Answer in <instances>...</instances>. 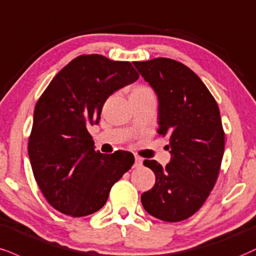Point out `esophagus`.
<instances>
[{
  "instance_id": "esophagus-1",
  "label": "esophagus",
  "mask_w": 256,
  "mask_h": 256,
  "mask_svg": "<svg viewBox=\"0 0 256 256\" xmlns=\"http://www.w3.org/2000/svg\"><path fill=\"white\" fill-rule=\"evenodd\" d=\"M143 164V160H142L140 156H134V167L136 168H138V167H140V166Z\"/></svg>"
}]
</instances>
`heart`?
<instances>
[{
  "label": "heart",
  "instance_id": "1",
  "mask_svg": "<svg viewBox=\"0 0 256 256\" xmlns=\"http://www.w3.org/2000/svg\"><path fill=\"white\" fill-rule=\"evenodd\" d=\"M140 88H144V87H140Z\"/></svg>",
  "mask_w": 256,
  "mask_h": 256
}]
</instances>
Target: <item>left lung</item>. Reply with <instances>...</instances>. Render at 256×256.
I'll return each mask as SVG.
<instances>
[{
    "label": "left lung",
    "mask_w": 256,
    "mask_h": 256,
    "mask_svg": "<svg viewBox=\"0 0 256 256\" xmlns=\"http://www.w3.org/2000/svg\"><path fill=\"white\" fill-rule=\"evenodd\" d=\"M158 95V134L167 137L170 161L163 168L146 160L156 176L140 196L148 214L180 222L202 208L216 184L224 152V131L218 104L190 68L169 58L134 62Z\"/></svg>",
    "instance_id": "1"
}]
</instances>
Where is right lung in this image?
<instances>
[{"label": "right lung", "mask_w": 256, "mask_h": 256, "mask_svg": "<svg viewBox=\"0 0 256 256\" xmlns=\"http://www.w3.org/2000/svg\"><path fill=\"white\" fill-rule=\"evenodd\" d=\"M138 78L128 62L83 54L64 66L40 96L28 156L40 190L57 211L72 217L98 211L132 167L131 152H96L88 126L98 124L110 95Z\"/></svg>", "instance_id": "obj_1"}]
</instances>
